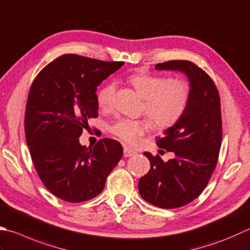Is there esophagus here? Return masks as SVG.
<instances>
[{
    "instance_id": "1",
    "label": "esophagus",
    "mask_w": 250,
    "mask_h": 250,
    "mask_svg": "<svg viewBox=\"0 0 250 250\" xmlns=\"http://www.w3.org/2000/svg\"><path fill=\"white\" fill-rule=\"evenodd\" d=\"M134 155H136V151L135 150L131 149L129 147H125L124 148V156H125V157H131V156H134Z\"/></svg>"
}]
</instances>
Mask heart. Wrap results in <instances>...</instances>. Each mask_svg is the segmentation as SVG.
<instances>
[{
    "mask_svg": "<svg viewBox=\"0 0 250 250\" xmlns=\"http://www.w3.org/2000/svg\"><path fill=\"white\" fill-rule=\"evenodd\" d=\"M136 92L144 99L143 111L147 114L154 124L161 129L177 124L189 102L190 89L188 83L179 78L140 73L129 78ZM117 83L110 81L97 92L96 100L101 108L112 107L116 95ZM151 128L148 119H119L110 126V131L117 138L130 145H135L146 132Z\"/></svg>",
    "mask_w": 250,
    "mask_h": 250,
    "instance_id": "1",
    "label": "heart"
}]
</instances>
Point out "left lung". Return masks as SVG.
<instances>
[{
    "instance_id": "1",
    "label": "left lung",
    "mask_w": 250,
    "mask_h": 250,
    "mask_svg": "<svg viewBox=\"0 0 250 250\" xmlns=\"http://www.w3.org/2000/svg\"><path fill=\"white\" fill-rule=\"evenodd\" d=\"M157 70H177L188 77L189 102L177 124L157 139V145L173 151L167 163L150 153V169L139 181L140 195L156 207H182L198 197L216 168L222 142L221 104L216 84L202 68L188 61L157 63Z\"/></svg>"
}]
</instances>
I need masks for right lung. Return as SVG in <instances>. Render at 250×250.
Returning <instances> with one entry per match:
<instances>
[{
    "instance_id": "right-lung-1",
    "label": "right lung",
    "mask_w": 250,
    "mask_h": 250,
    "mask_svg": "<svg viewBox=\"0 0 250 250\" xmlns=\"http://www.w3.org/2000/svg\"><path fill=\"white\" fill-rule=\"evenodd\" d=\"M124 63L65 54L32 83L24 133L39 177L58 198L69 203L94 198L124 155L115 140H100L92 148L79 142L89 119L99 116L97 86Z\"/></svg>"
}]
</instances>
